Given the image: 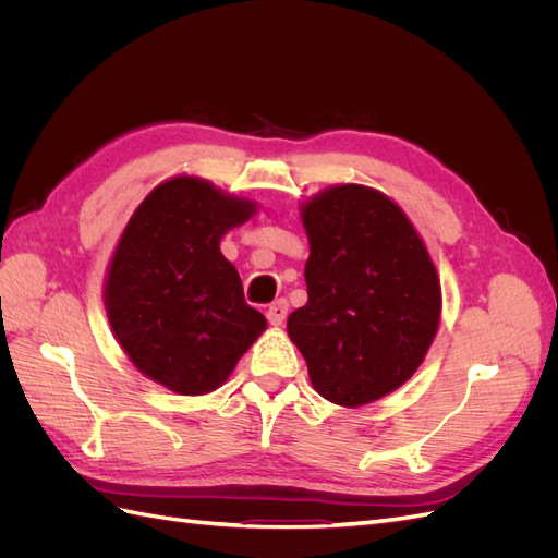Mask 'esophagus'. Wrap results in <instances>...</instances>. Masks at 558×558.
<instances>
[{"instance_id": "1", "label": "esophagus", "mask_w": 558, "mask_h": 558, "mask_svg": "<svg viewBox=\"0 0 558 558\" xmlns=\"http://www.w3.org/2000/svg\"><path fill=\"white\" fill-rule=\"evenodd\" d=\"M286 316H289V302H286V298L275 300L272 305L267 307V320L272 326H281L283 320H286Z\"/></svg>"}]
</instances>
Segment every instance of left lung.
<instances>
[{
  "label": "left lung",
  "mask_w": 558,
  "mask_h": 558,
  "mask_svg": "<svg viewBox=\"0 0 558 558\" xmlns=\"http://www.w3.org/2000/svg\"><path fill=\"white\" fill-rule=\"evenodd\" d=\"M310 238L307 305L289 337L326 400L361 408L396 391L424 361L440 324V281L398 205L359 183L302 209Z\"/></svg>",
  "instance_id": "left-lung-1"
}]
</instances>
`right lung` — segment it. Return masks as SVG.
<instances>
[{
	"instance_id": "1",
	"label": "right lung",
	"mask_w": 558,
	"mask_h": 558,
	"mask_svg": "<svg viewBox=\"0 0 558 558\" xmlns=\"http://www.w3.org/2000/svg\"><path fill=\"white\" fill-rule=\"evenodd\" d=\"M253 211L248 199L177 177L142 202L116 246L105 286L109 324L130 361L174 393L221 386L267 326L218 248Z\"/></svg>"
}]
</instances>
